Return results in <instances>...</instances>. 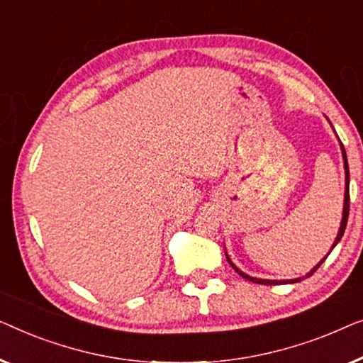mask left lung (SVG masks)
Wrapping results in <instances>:
<instances>
[{
  "label": "left lung",
  "instance_id": "obj_1",
  "mask_svg": "<svg viewBox=\"0 0 363 363\" xmlns=\"http://www.w3.org/2000/svg\"><path fill=\"white\" fill-rule=\"evenodd\" d=\"M329 121V120H328ZM330 123V121H329ZM330 126H333V123H330ZM334 128V126H333ZM339 138V136H337ZM339 143H340V140H339ZM340 151H342V160H344V171H345V191H344V208H342V220H340V227H339V232H337V237H335V240H334V243H333V247H330V252H333V250L335 248V245L340 242V238H342V235H344V232H345V227H347V218H349V203H350V197H349V184H350V176H349V162H347V155H345V150H344V145H342L340 143ZM329 252V253H330ZM329 253L325 255V257L320 259V262L315 264V267L311 269V272H308L304 274V277H299V278H294V279H262V278H255V277H250V274H247V273H243L242 269L240 268H237L233 264V262L230 259V257H228V253L225 252V257H227V259H228V263H230V267L235 269V272H237L240 277H243L245 279H248V281H252V283H258V284H293V283H299L301 279L303 278H309L311 274H314V272L315 269H318L320 264L324 263V259L329 257Z\"/></svg>",
  "mask_w": 363,
  "mask_h": 363
}]
</instances>
